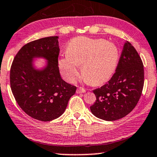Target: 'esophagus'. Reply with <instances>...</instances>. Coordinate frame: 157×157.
I'll use <instances>...</instances> for the list:
<instances>
[{
    "mask_svg": "<svg viewBox=\"0 0 157 157\" xmlns=\"http://www.w3.org/2000/svg\"><path fill=\"white\" fill-rule=\"evenodd\" d=\"M85 92H86V89H84V88H82V87H79V88L77 89V94H82V93H85Z\"/></svg>",
    "mask_w": 157,
    "mask_h": 157,
    "instance_id": "34e87169",
    "label": "esophagus"
}]
</instances>
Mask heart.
<instances>
[{
    "label": "heart",
    "mask_w": 157,
    "mask_h": 157,
    "mask_svg": "<svg viewBox=\"0 0 157 157\" xmlns=\"http://www.w3.org/2000/svg\"><path fill=\"white\" fill-rule=\"evenodd\" d=\"M66 56L58 60V67L62 76L68 82H74L82 74L91 85L106 82L116 70L119 58L118 49L105 39L77 37L69 41Z\"/></svg>",
    "instance_id": "b5f03b06"
}]
</instances>
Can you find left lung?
<instances>
[{"label":"left lung","instance_id":"1","mask_svg":"<svg viewBox=\"0 0 157 157\" xmlns=\"http://www.w3.org/2000/svg\"><path fill=\"white\" fill-rule=\"evenodd\" d=\"M143 85V61L135 48L126 41L116 72L107 83L94 90L97 100L90 111L97 118L109 121L124 118L137 105Z\"/></svg>","mask_w":157,"mask_h":157}]
</instances>
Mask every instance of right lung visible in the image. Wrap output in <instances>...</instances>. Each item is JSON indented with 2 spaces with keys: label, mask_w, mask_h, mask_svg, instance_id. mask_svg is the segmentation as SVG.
<instances>
[{
  "label": "right lung",
  "mask_w": 157,
  "mask_h": 157,
  "mask_svg": "<svg viewBox=\"0 0 157 157\" xmlns=\"http://www.w3.org/2000/svg\"><path fill=\"white\" fill-rule=\"evenodd\" d=\"M58 39L45 37L24 45L11 67L10 86L15 100L26 114L41 121H50L61 116L77 89L60 77ZM35 57L47 60L44 69H35Z\"/></svg>",
  "instance_id": "add662e5"
}]
</instances>
